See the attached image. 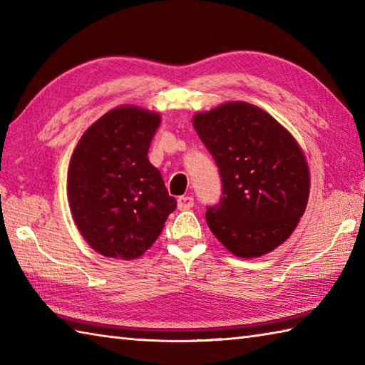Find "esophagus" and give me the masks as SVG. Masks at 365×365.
Here are the masks:
<instances>
[{
    "label": "esophagus",
    "mask_w": 365,
    "mask_h": 365,
    "mask_svg": "<svg viewBox=\"0 0 365 365\" xmlns=\"http://www.w3.org/2000/svg\"><path fill=\"white\" fill-rule=\"evenodd\" d=\"M192 205H195V199H192L191 196H180L177 199L178 210H190Z\"/></svg>",
    "instance_id": "obj_1"
}]
</instances>
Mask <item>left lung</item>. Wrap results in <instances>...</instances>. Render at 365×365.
I'll list each match as a JSON object with an SVG mask.
<instances>
[{"instance_id":"1","label":"left lung","mask_w":365,"mask_h":365,"mask_svg":"<svg viewBox=\"0 0 365 365\" xmlns=\"http://www.w3.org/2000/svg\"><path fill=\"white\" fill-rule=\"evenodd\" d=\"M192 127L221 174L224 196L205 213L213 235L237 257L276 250L298 226L311 191L297 139L269 113L246 102L196 113Z\"/></svg>"}]
</instances>
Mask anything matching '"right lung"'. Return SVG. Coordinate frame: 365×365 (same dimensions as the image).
I'll return each instance as SVG.
<instances>
[{
    "label": "right lung",
    "instance_id": "obj_1",
    "mask_svg": "<svg viewBox=\"0 0 365 365\" xmlns=\"http://www.w3.org/2000/svg\"><path fill=\"white\" fill-rule=\"evenodd\" d=\"M160 122L157 111L115 106L84 131L72 153V218L86 243L105 257L139 259L175 210V199L147 158Z\"/></svg>",
    "mask_w": 365,
    "mask_h": 365
}]
</instances>
